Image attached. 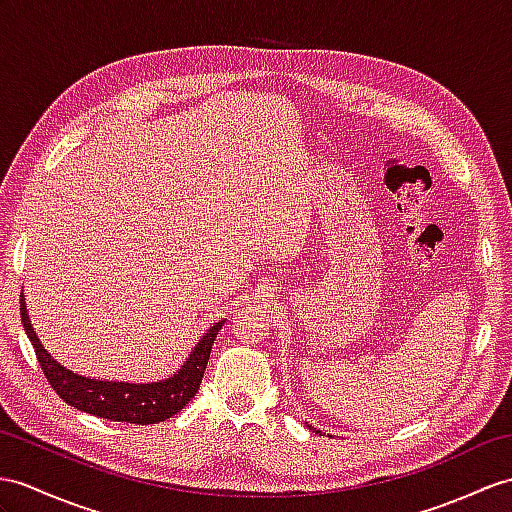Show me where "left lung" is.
<instances>
[{
    "label": "left lung",
    "instance_id": "obj_1",
    "mask_svg": "<svg viewBox=\"0 0 512 512\" xmlns=\"http://www.w3.org/2000/svg\"><path fill=\"white\" fill-rule=\"evenodd\" d=\"M308 428H310V426H308ZM310 430H315V432H317V434H321V430H317V428H310Z\"/></svg>",
    "mask_w": 512,
    "mask_h": 512
}]
</instances>
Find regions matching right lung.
Masks as SVG:
<instances>
[{
    "label": "right lung",
    "instance_id": "1",
    "mask_svg": "<svg viewBox=\"0 0 512 512\" xmlns=\"http://www.w3.org/2000/svg\"><path fill=\"white\" fill-rule=\"evenodd\" d=\"M21 321L30 343L34 345L36 358L45 373L47 382L52 389L65 400L69 406L82 410L102 419L121 421V423H160L189 404L199 382L204 378V371L210 358V350L217 334L223 326V321H217L210 326L202 339L195 343L189 358L184 360L178 371H173L169 378L158 382H121V380H97L91 376H82L60 365L58 360L49 354L39 336L34 332L30 323L26 295L21 293Z\"/></svg>",
    "mask_w": 512,
    "mask_h": 512
}]
</instances>
